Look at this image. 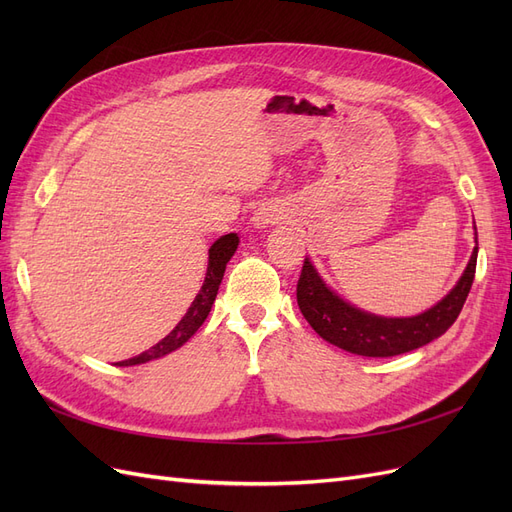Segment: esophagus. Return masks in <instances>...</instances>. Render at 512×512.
Instances as JSON below:
<instances>
[{
	"label": "esophagus",
	"instance_id": "esophagus-1",
	"mask_svg": "<svg viewBox=\"0 0 512 512\" xmlns=\"http://www.w3.org/2000/svg\"><path fill=\"white\" fill-rule=\"evenodd\" d=\"M286 220H288V209L280 203H262L252 215L254 228H271Z\"/></svg>",
	"mask_w": 512,
	"mask_h": 512
}]
</instances>
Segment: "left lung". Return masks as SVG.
I'll use <instances>...</instances> for the list:
<instances>
[{
  "label": "left lung",
  "mask_w": 512,
  "mask_h": 512,
  "mask_svg": "<svg viewBox=\"0 0 512 512\" xmlns=\"http://www.w3.org/2000/svg\"><path fill=\"white\" fill-rule=\"evenodd\" d=\"M476 256L478 247H474L468 267L461 273L453 290L418 316L386 318L354 307L327 286L309 258L303 262L297 284V303L305 320L312 324V329L337 348L361 356L404 354L433 342V339H438L451 329L472 288Z\"/></svg>",
  "instance_id": "left-lung-1"
}]
</instances>
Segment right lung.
Instances as JSON below:
<instances>
[{"label": "right lung", "instance_id": "add662e5", "mask_svg": "<svg viewBox=\"0 0 512 512\" xmlns=\"http://www.w3.org/2000/svg\"><path fill=\"white\" fill-rule=\"evenodd\" d=\"M237 245H239L237 232H230V235H224V237L215 241L209 247V262H207L205 282H203V286H200L198 294L194 297L188 312H185V316L181 318V322L162 339V342H158L153 348L145 350L143 354L134 356V359L121 361L117 365L128 367V365H141V363H147V361H153V359H162V356L175 352L177 348H181L185 342H188V339L200 329V324L207 320V316L211 312V305H213L215 297H218V290H220V284H222L226 265H228V260L232 258V254L237 252Z\"/></svg>", "mask_w": 512, "mask_h": 512}]
</instances>
